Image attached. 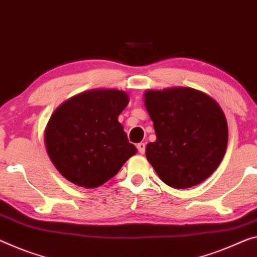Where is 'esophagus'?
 Segmentation results:
<instances>
[{"label": "esophagus", "mask_w": 257, "mask_h": 257, "mask_svg": "<svg viewBox=\"0 0 257 257\" xmlns=\"http://www.w3.org/2000/svg\"><path fill=\"white\" fill-rule=\"evenodd\" d=\"M137 148H138V152H139L140 154H144L146 151V145L144 144V142H140V144L137 145Z\"/></svg>", "instance_id": "1"}]
</instances>
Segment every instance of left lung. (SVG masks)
Masks as SVG:
<instances>
[{
  "mask_svg": "<svg viewBox=\"0 0 257 257\" xmlns=\"http://www.w3.org/2000/svg\"><path fill=\"white\" fill-rule=\"evenodd\" d=\"M144 98L156 133L146 157L160 179L183 189L210 177L227 147V121L220 105L191 87L148 89Z\"/></svg>",
  "mask_w": 257,
  "mask_h": 257,
  "instance_id": "obj_1",
  "label": "left lung"
}]
</instances>
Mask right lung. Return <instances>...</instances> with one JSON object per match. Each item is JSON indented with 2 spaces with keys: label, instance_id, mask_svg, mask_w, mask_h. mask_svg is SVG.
Listing matches in <instances>:
<instances>
[{
  "label": "right lung",
  "instance_id": "add662e5",
  "mask_svg": "<svg viewBox=\"0 0 257 257\" xmlns=\"http://www.w3.org/2000/svg\"><path fill=\"white\" fill-rule=\"evenodd\" d=\"M128 101L124 90L96 88L70 97L55 110L43 139L51 163L65 179L98 187L136 155V146L118 121Z\"/></svg>",
  "mask_w": 257,
  "mask_h": 257
}]
</instances>
